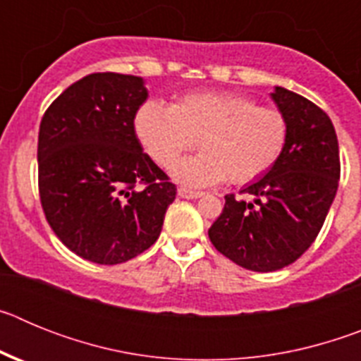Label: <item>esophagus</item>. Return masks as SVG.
<instances>
[{
  "mask_svg": "<svg viewBox=\"0 0 361 361\" xmlns=\"http://www.w3.org/2000/svg\"><path fill=\"white\" fill-rule=\"evenodd\" d=\"M177 193L180 199H199V197H202V191H193L188 190V188H178Z\"/></svg>",
  "mask_w": 361,
  "mask_h": 361,
  "instance_id": "esophagus-1",
  "label": "esophagus"
}]
</instances>
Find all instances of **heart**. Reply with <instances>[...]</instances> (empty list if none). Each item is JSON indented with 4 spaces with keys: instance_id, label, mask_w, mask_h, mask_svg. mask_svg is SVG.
<instances>
[{
    "instance_id": "obj_1",
    "label": "heart",
    "mask_w": 361,
    "mask_h": 361,
    "mask_svg": "<svg viewBox=\"0 0 361 361\" xmlns=\"http://www.w3.org/2000/svg\"><path fill=\"white\" fill-rule=\"evenodd\" d=\"M141 145L161 166L200 145L195 157L173 166L188 186L253 183L280 161L289 141V123L279 108L258 106L240 94H188L171 106L146 101L133 117Z\"/></svg>"
}]
</instances>
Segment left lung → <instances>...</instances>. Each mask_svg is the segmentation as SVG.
<instances>
[{
  "instance_id": "1",
  "label": "left lung",
  "mask_w": 361,
  "mask_h": 361,
  "mask_svg": "<svg viewBox=\"0 0 361 361\" xmlns=\"http://www.w3.org/2000/svg\"><path fill=\"white\" fill-rule=\"evenodd\" d=\"M288 117L286 152L262 178L226 195L209 228L215 250L245 269L269 273L300 258L318 237L338 190L340 152L329 116L309 99L276 86L271 94Z\"/></svg>"
}]
</instances>
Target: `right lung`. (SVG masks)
<instances>
[{
	"mask_svg": "<svg viewBox=\"0 0 361 361\" xmlns=\"http://www.w3.org/2000/svg\"><path fill=\"white\" fill-rule=\"evenodd\" d=\"M142 78L90 73L47 108L37 139L41 206L57 238L81 258L114 266L161 235L177 188L142 152L133 117Z\"/></svg>",
	"mask_w": 361,
	"mask_h": 361,
	"instance_id": "right-lung-1",
	"label": "right lung"
}]
</instances>
